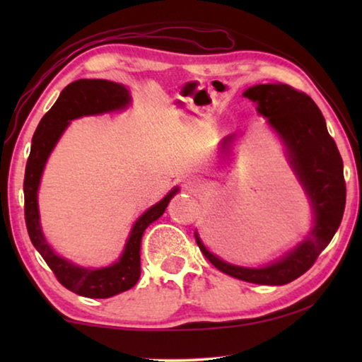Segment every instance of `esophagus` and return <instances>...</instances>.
<instances>
[{
    "label": "esophagus",
    "mask_w": 362,
    "mask_h": 362,
    "mask_svg": "<svg viewBox=\"0 0 362 362\" xmlns=\"http://www.w3.org/2000/svg\"><path fill=\"white\" fill-rule=\"evenodd\" d=\"M183 185H185L187 189H192V192H194V189H198L201 185H203V180H201L198 175H189V177H187L185 182H183Z\"/></svg>",
    "instance_id": "1"
}]
</instances>
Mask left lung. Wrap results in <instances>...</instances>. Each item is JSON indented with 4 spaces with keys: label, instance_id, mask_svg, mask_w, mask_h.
<instances>
[{
    "label": "left lung",
    "instance_id": "left-lung-1",
    "mask_svg": "<svg viewBox=\"0 0 362 362\" xmlns=\"http://www.w3.org/2000/svg\"><path fill=\"white\" fill-rule=\"evenodd\" d=\"M243 95L257 103L259 113L284 140L291 166L311 201L315 225L302 243L260 268L226 263L206 249L198 233L194 236L206 259L225 274L246 283L283 286L308 272L339 230L346 201L343 161L321 110L310 95L283 83L257 84ZM233 139L235 136L222 140L223 150L230 148Z\"/></svg>",
    "mask_w": 362,
    "mask_h": 362
}]
</instances>
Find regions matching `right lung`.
Wrapping results in <instances>:
<instances>
[{
    "label": "right lung",
    "instance_id": "add662e5",
    "mask_svg": "<svg viewBox=\"0 0 362 362\" xmlns=\"http://www.w3.org/2000/svg\"><path fill=\"white\" fill-rule=\"evenodd\" d=\"M131 95L124 86L107 79H78L60 93L57 102L42 116L32 139V150L27 159L23 196H25V223L33 246L52 269L60 284L78 296L108 298L136 286L140 278V243L144 231L163 216L179 188L170 189L164 198L151 206L132 225L124 250L118 262L103 268H83L54 252L42 235L38 211V187L46 161L60 136L71 119L88 115H100L126 108Z\"/></svg>",
    "mask_w": 362,
    "mask_h": 362
}]
</instances>
